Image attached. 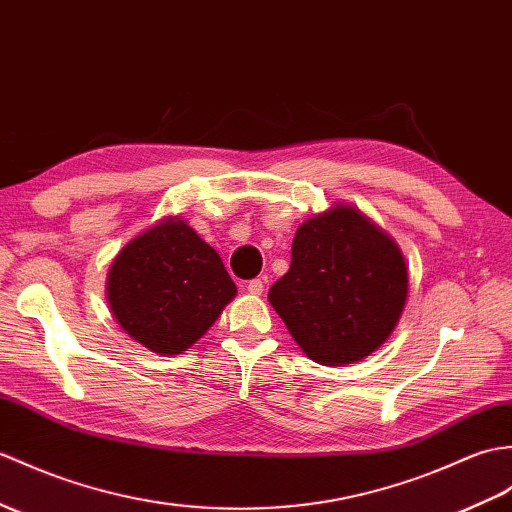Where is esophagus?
<instances>
[{
    "label": "esophagus",
    "mask_w": 512,
    "mask_h": 512,
    "mask_svg": "<svg viewBox=\"0 0 512 512\" xmlns=\"http://www.w3.org/2000/svg\"><path fill=\"white\" fill-rule=\"evenodd\" d=\"M246 290L251 292V294H261V292H264V281H261V279H251V281L246 283Z\"/></svg>",
    "instance_id": "esophagus-1"
}]
</instances>
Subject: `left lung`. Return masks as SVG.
<instances>
[{"label":"left lung","instance_id":"8db88e82","mask_svg":"<svg viewBox=\"0 0 512 512\" xmlns=\"http://www.w3.org/2000/svg\"><path fill=\"white\" fill-rule=\"evenodd\" d=\"M270 305L307 358L325 366L364 360L397 327L408 299L399 246L351 205L305 220L290 270L268 292Z\"/></svg>","mask_w":512,"mask_h":512}]
</instances>
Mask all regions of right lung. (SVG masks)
<instances>
[{
	"label": "right lung",
	"instance_id": "add662e5",
	"mask_svg": "<svg viewBox=\"0 0 512 512\" xmlns=\"http://www.w3.org/2000/svg\"><path fill=\"white\" fill-rule=\"evenodd\" d=\"M235 292L220 255L176 216L130 240L106 279V299L117 323L159 355L192 347Z\"/></svg>",
	"mask_w": 512,
	"mask_h": 512
}]
</instances>
